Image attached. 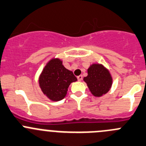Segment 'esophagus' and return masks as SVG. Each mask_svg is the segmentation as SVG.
I'll return each mask as SVG.
<instances>
[{"mask_svg":"<svg viewBox=\"0 0 146 146\" xmlns=\"http://www.w3.org/2000/svg\"><path fill=\"white\" fill-rule=\"evenodd\" d=\"M77 80H78V81L81 82L82 80V75L78 76V77H77Z\"/></svg>","mask_w":146,"mask_h":146,"instance_id":"1","label":"esophagus"}]
</instances>
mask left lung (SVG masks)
<instances>
[{"instance_id": "obj_1", "label": "left lung", "mask_w": 146, "mask_h": 146, "mask_svg": "<svg viewBox=\"0 0 146 146\" xmlns=\"http://www.w3.org/2000/svg\"><path fill=\"white\" fill-rule=\"evenodd\" d=\"M93 96L100 98L110 91L112 85V77L109 69L103 64L93 63L87 69V76L83 79Z\"/></svg>"}]
</instances>
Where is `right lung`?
I'll return each instance as SVG.
<instances>
[{
  "label": "right lung",
  "mask_w": 146,
  "mask_h": 146,
  "mask_svg": "<svg viewBox=\"0 0 146 146\" xmlns=\"http://www.w3.org/2000/svg\"><path fill=\"white\" fill-rule=\"evenodd\" d=\"M77 81L73 72L66 69L59 58L50 59L38 77V84L43 94L51 101L62 100L66 96L68 87Z\"/></svg>",
  "instance_id": "1"
}]
</instances>
